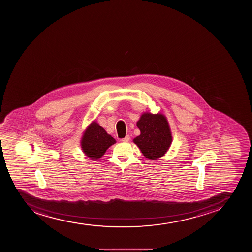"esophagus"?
<instances>
[{
	"instance_id": "1",
	"label": "esophagus",
	"mask_w": 252,
	"mask_h": 252,
	"mask_svg": "<svg viewBox=\"0 0 252 252\" xmlns=\"http://www.w3.org/2000/svg\"><path fill=\"white\" fill-rule=\"evenodd\" d=\"M129 138H130L129 135H126V136L125 138H123V139H122V141H123V142H124V143H127V142H129Z\"/></svg>"
}]
</instances>
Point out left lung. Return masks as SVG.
Returning a JSON list of instances; mask_svg holds the SVG:
<instances>
[{"instance_id":"left-lung-1","label":"left lung","mask_w":252,"mask_h":252,"mask_svg":"<svg viewBox=\"0 0 252 252\" xmlns=\"http://www.w3.org/2000/svg\"><path fill=\"white\" fill-rule=\"evenodd\" d=\"M140 134L134 142L143 156L150 160H157L163 157L172 144V131L164 114L145 112L137 122Z\"/></svg>"}]
</instances>
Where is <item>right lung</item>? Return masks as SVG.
<instances>
[{"mask_svg":"<svg viewBox=\"0 0 252 252\" xmlns=\"http://www.w3.org/2000/svg\"><path fill=\"white\" fill-rule=\"evenodd\" d=\"M114 143H116V140L96 121H93L89 124L80 138L82 152L91 160H97L101 158L108 148Z\"/></svg>","mask_w":252,"mask_h":252,"instance_id":"add662e5","label":"right lung"}]
</instances>
